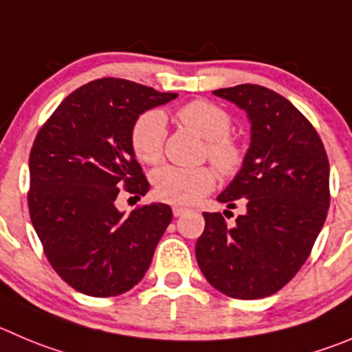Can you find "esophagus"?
I'll return each instance as SVG.
<instances>
[{
    "mask_svg": "<svg viewBox=\"0 0 352 352\" xmlns=\"http://www.w3.org/2000/svg\"><path fill=\"white\" fill-rule=\"evenodd\" d=\"M185 212H186V209H185V207H178V206H176V207H173V214H174V216H176V217L183 216V214H185Z\"/></svg>",
    "mask_w": 352,
    "mask_h": 352,
    "instance_id": "esophagus-1",
    "label": "esophagus"
}]
</instances>
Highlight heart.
Segmentation results:
<instances>
[{
    "label": "heart",
    "mask_w": 352,
    "mask_h": 352,
    "mask_svg": "<svg viewBox=\"0 0 352 352\" xmlns=\"http://www.w3.org/2000/svg\"><path fill=\"white\" fill-rule=\"evenodd\" d=\"M179 122L206 140L204 153L223 176H233L242 167L243 146L230 135L232 116L223 107L207 100H195L176 112ZM167 128L166 117L159 110H148L136 119L131 131V145L136 159L143 164L159 162L164 155ZM210 167L162 166L152 174L153 192L160 200L174 206H192L214 186Z\"/></svg>",
    "instance_id": "heart-1"
}]
</instances>
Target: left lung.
Instances as JSON below:
<instances>
[{"mask_svg": "<svg viewBox=\"0 0 352 352\" xmlns=\"http://www.w3.org/2000/svg\"><path fill=\"white\" fill-rule=\"evenodd\" d=\"M214 95L245 110L250 145L242 169L217 195L245 212L228 226L204 212L195 256L207 282L235 299H263L296 276L320 235L330 206V166L309 120L278 93L239 85ZM230 210H224V214Z\"/></svg>", "mask_w": 352, "mask_h": 352, "instance_id": "1", "label": "left lung"}]
</instances>
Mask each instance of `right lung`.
Wrapping results in <instances>:
<instances>
[{"mask_svg":"<svg viewBox=\"0 0 352 352\" xmlns=\"http://www.w3.org/2000/svg\"><path fill=\"white\" fill-rule=\"evenodd\" d=\"M176 96L96 79L70 93L39 129L29 155V214L50 264L78 292L119 296L145 276L173 210L150 204L124 216L116 199L122 186L136 197L150 190L133 126Z\"/></svg>","mask_w":352,"mask_h":352,"instance_id":"1","label":"right lung"}]
</instances>
